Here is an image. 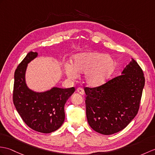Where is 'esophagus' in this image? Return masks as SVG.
Returning <instances> with one entry per match:
<instances>
[{
  "label": "esophagus",
  "instance_id": "34e87169",
  "mask_svg": "<svg viewBox=\"0 0 155 155\" xmlns=\"http://www.w3.org/2000/svg\"><path fill=\"white\" fill-rule=\"evenodd\" d=\"M77 92L78 93H79V94H82V95H83V94H84V90L82 89V88H81V87H79V88H77Z\"/></svg>",
  "mask_w": 155,
  "mask_h": 155
}]
</instances>
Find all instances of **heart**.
<instances>
[{"instance_id":"1","label":"heart","mask_w":155,"mask_h":155,"mask_svg":"<svg viewBox=\"0 0 155 155\" xmlns=\"http://www.w3.org/2000/svg\"><path fill=\"white\" fill-rule=\"evenodd\" d=\"M116 62L112 57L99 52H85L73 57L72 64L67 63L65 73L74 78L77 73L84 74V81L88 86L96 87L103 84L112 73Z\"/></svg>"}]
</instances>
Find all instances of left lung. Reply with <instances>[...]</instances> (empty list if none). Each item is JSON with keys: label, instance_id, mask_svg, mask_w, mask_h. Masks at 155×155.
<instances>
[{"label": "left lung", "instance_id": "left-lung-1", "mask_svg": "<svg viewBox=\"0 0 155 155\" xmlns=\"http://www.w3.org/2000/svg\"><path fill=\"white\" fill-rule=\"evenodd\" d=\"M144 86L143 70L132 59L120 76L97 87H84L90 126L103 135L124 129L138 112Z\"/></svg>", "mask_w": 155, "mask_h": 155}]
</instances>
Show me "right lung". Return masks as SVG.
<instances>
[{
    "instance_id": "add662e5",
    "label": "right lung",
    "mask_w": 155,
    "mask_h": 155,
    "mask_svg": "<svg viewBox=\"0 0 155 155\" xmlns=\"http://www.w3.org/2000/svg\"><path fill=\"white\" fill-rule=\"evenodd\" d=\"M37 56V52H29L16 69L13 103L29 127L43 134H49L57 130L63 124L64 104L75 88L54 87L44 92H35L29 89L25 81V73L28 63Z\"/></svg>"
}]
</instances>
